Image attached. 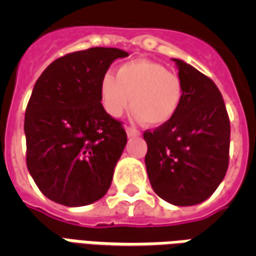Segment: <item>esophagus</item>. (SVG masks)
I'll list each match as a JSON object with an SVG mask.
<instances>
[{
	"label": "esophagus",
	"mask_w": 256,
	"mask_h": 256,
	"mask_svg": "<svg viewBox=\"0 0 256 256\" xmlns=\"http://www.w3.org/2000/svg\"><path fill=\"white\" fill-rule=\"evenodd\" d=\"M124 130H126V133H128V137H140L141 133H140L138 130H136L133 128H128V126H124Z\"/></svg>",
	"instance_id": "obj_1"
}]
</instances>
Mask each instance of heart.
<instances>
[{
    "label": "heart",
    "mask_w": 256,
    "mask_h": 256,
    "mask_svg": "<svg viewBox=\"0 0 256 256\" xmlns=\"http://www.w3.org/2000/svg\"><path fill=\"white\" fill-rule=\"evenodd\" d=\"M100 98L106 114L119 118L132 104L134 115L150 128L172 122L184 101L182 80L164 66L146 58L122 64L116 76L106 74Z\"/></svg>",
    "instance_id": "heart-1"
}]
</instances>
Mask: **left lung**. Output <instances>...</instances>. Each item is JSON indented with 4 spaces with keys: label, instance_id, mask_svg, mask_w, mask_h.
<instances>
[{
    "label": "left lung",
    "instance_id": "left-lung-1",
    "mask_svg": "<svg viewBox=\"0 0 256 256\" xmlns=\"http://www.w3.org/2000/svg\"><path fill=\"white\" fill-rule=\"evenodd\" d=\"M172 62L182 80V106L172 122L144 133L145 166L159 198L174 206H194L225 178L230 122L216 84L181 58Z\"/></svg>",
    "mask_w": 256,
    "mask_h": 256
}]
</instances>
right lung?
I'll return each mask as SVG.
<instances>
[{"mask_svg":"<svg viewBox=\"0 0 256 256\" xmlns=\"http://www.w3.org/2000/svg\"><path fill=\"white\" fill-rule=\"evenodd\" d=\"M116 48H90L49 64L34 84L24 116L27 168L48 198L67 207L100 200L128 142L104 110L100 82Z\"/></svg>","mask_w":256,"mask_h":256,"instance_id":"right-lung-1","label":"right lung"}]
</instances>
